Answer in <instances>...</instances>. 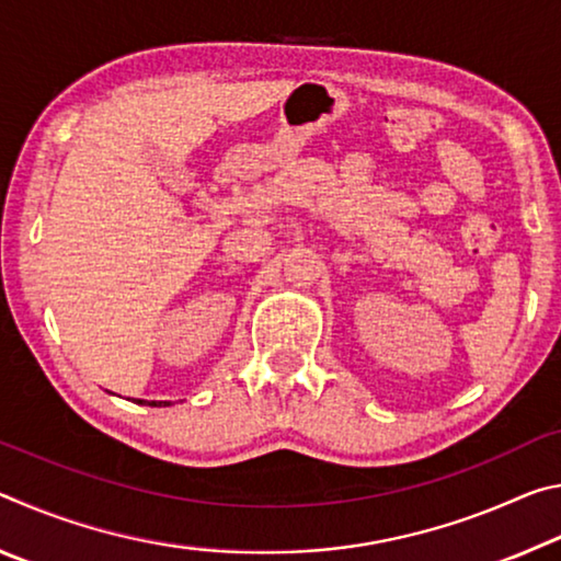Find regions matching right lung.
I'll return each mask as SVG.
<instances>
[{
    "label": "right lung",
    "instance_id": "right-lung-1",
    "mask_svg": "<svg viewBox=\"0 0 561 561\" xmlns=\"http://www.w3.org/2000/svg\"><path fill=\"white\" fill-rule=\"evenodd\" d=\"M138 403H144V401H138ZM148 405H163V401H158V403H156V401H150ZM165 405H170V403H165Z\"/></svg>",
    "mask_w": 561,
    "mask_h": 561
}]
</instances>
